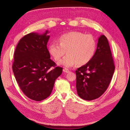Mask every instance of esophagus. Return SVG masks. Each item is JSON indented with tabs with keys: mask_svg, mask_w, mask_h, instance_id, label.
Wrapping results in <instances>:
<instances>
[{
	"mask_svg": "<svg viewBox=\"0 0 130 130\" xmlns=\"http://www.w3.org/2000/svg\"><path fill=\"white\" fill-rule=\"evenodd\" d=\"M63 72H65V73H69L70 72V71L69 70H67V69H63Z\"/></svg>",
	"mask_w": 130,
	"mask_h": 130,
	"instance_id": "1",
	"label": "esophagus"
}]
</instances>
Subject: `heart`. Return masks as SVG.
<instances>
[{"label": "heart", "mask_w": 130, "mask_h": 130, "mask_svg": "<svg viewBox=\"0 0 130 130\" xmlns=\"http://www.w3.org/2000/svg\"><path fill=\"white\" fill-rule=\"evenodd\" d=\"M59 43L52 42L48 46V52L58 63L69 68L87 64L93 57L96 50V42L93 36L78 31H72L61 35L58 39Z\"/></svg>", "instance_id": "b5f03b06"}]
</instances>
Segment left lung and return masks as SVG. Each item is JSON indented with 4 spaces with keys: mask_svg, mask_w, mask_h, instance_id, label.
<instances>
[{
    "mask_svg": "<svg viewBox=\"0 0 130 130\" xmlns=\"http://www.w3.org/2000/svg\"><path fill=\"white\" fill-rule=\"evenodd\" d=\"M115 70L110 45L107 38L101 35L92 59L75 71L78 96L91 101L103 94L110 83Z\"/></svg>",
    "mask_w": 130,
    "mask_h": 130,
    "instance_id": "left-lung-1",
    "label": "left lung"
}]
</instances>
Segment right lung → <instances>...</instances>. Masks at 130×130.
Returning a JSON list of instances; mask_svg holds the SVG:
<instances>
[{"instance_id":"right-lung-1","label":"right lung","mask_w":130,"mask_h":130,"mask_svg":"<svg viewBox=\"0 0 130 130\" xmlns=\"http://www.w3.org/2000/svg\"><path fill=\"white\" fill-rule=\"evenodd\" d=\"M48 33L47 30L42 34H27L20 39L14 53L12 71L17 82L25 95L36 101L50 96L63 71L50 58Z\"/></svg>"}]
</instances>
